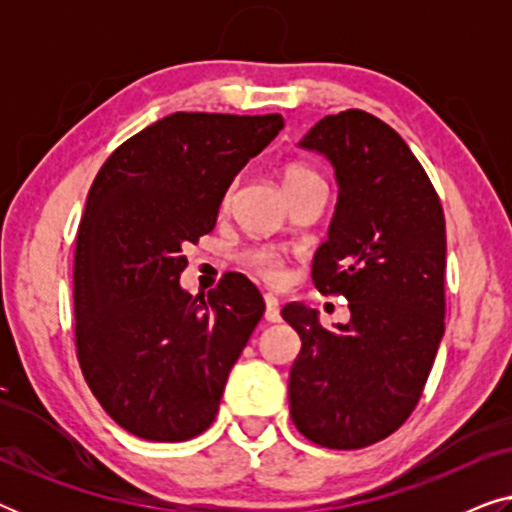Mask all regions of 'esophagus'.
I'll list each match as a JSON object with an SVG mask.
<instances>
[{
	"mask_svg": "<svg viewBox=\"0 0 512 512\" xmlns=\"http://www.w3.org/2000/svg\"><path fill=\"white\" fill-rule=\"evenodd\" d=\"M265 321H270V324H277L279 319H282V314H279V300L272 296V293H265Z\"/></svg>",
	"mask_w": 512,
	"mask_h": 512,
	"instance_id": "esophagus-1",
	"label": "esophagus"
}]
</instances>
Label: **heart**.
<instances>
[{
	"label": "heart",
	"mask_w": 512,
	"mask_h": 512,
	"mask_svg": "<svg viewBox=\"0 0 512 512\" xmlns=\"http://www.w3.org/2000/svg\"><path fill=\"white\" fill-rule=\"evenodd\" d=\"M310 177H319V174L310 170V167L289 165L284 170V186H291V184H296V181H303V179H310ZM244 261H247L251 270H256L263 279H268V282H282L284 261H282V256L277 254V251L251 249V251H247V254H244Z\"/></svg>",
	"instance_id": "heart-1"
}]
</instances>
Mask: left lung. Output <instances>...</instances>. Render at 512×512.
<instances>
[{
  "instance_id": "obj_1",
  "label": "left lung",
  "mask_w": 512,
  "mask_h": 512,
  "mask_svg": "<svg viewBox=\"0 0 512 512\" xmlns=\"http://www.w3.org/2000/svg\"><path fill=\"white\" fill-rule=\"evenodd\" d=\"M335 170L338 202L312 261L321 293L349 300L347 324L289 303L300 335L289 375L296 429L331 450H359L401 426L422 396L445 333V214L415 153L361 109L326 116L300 139Z\"/></svg>"
}]
</instances>
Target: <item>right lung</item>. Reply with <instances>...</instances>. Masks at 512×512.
Segmentation results:
<instances>
[{"label":"right lung","instance_id":"add662e5","mask_svg":"<svg viewBox=\"0 0 512 512\" xmlns=\"http://www.w3.org/2000/svg\"><path fill=\"white\" fill-rule=\"evenodd\" d=\"M282 128L279 114L177 111L118 146L90 186L74 256L76 356L132 436L179 443L219 412L265 303L240 272L193 298L179 284L181 249L216 226L237 172Z\"/></svg>","mask_w":512,"mask_h":512}]
</instances>
